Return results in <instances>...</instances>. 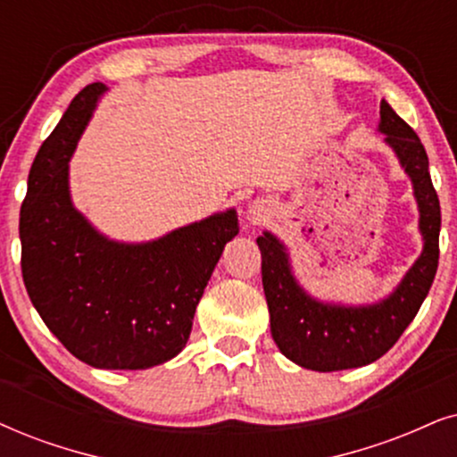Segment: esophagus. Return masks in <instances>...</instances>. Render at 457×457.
I'll use <instances>...</instances> for the list:
<instances>
[{
	"instance_id": "1",
	"label": "esophagus",
	"mask_w": 457,
	"mask_h": 457,
	"mask_svg": "<svg viewBox=\"0 0 457 457\" xmlns=\"http://www.w3.org/2000/svg\"><path fill=\"white\" fill-rule=\"evenodd\" d=\"M265 212H268V209L263 206V202L255 200L251 206H248L246 215H248V219H253V221H262V219L265 217Z\"/></svg>"
}]
</instances>
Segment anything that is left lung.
<instances>
[{"mask_svg": "<svg viewBox=\"0 0 457 457\" xmlns=\"http://www.w3.org/2000/svg\"><path fill=\"white\" fill-rule=\"evenodd\" d=\"M378 130L411 179L424 240L420 257L388 297L365 305L320 302L297 282L287 246L271 232L257 238L271 337L288 361L312 371L365 367L384 356L415 319L436 274L441 204L432 187L428 155L411 126L386 101L379 105Z\"/></svg>", "mask_w": 457, "mask_h": 457, "instance_id": "1", "label": "left lung"}]
</instances>
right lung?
Here are the masks:
<instances>
[{
    "instance_id": "right-lung-1",
    "label": "right lung",
    "mask_w": 457,
    "mask_h": 457,
    "mask_svg": "<svg viewBox=\"0 0 457 457\" xmlns=\"http://www.w3.org/2000/svg\"><path fill=\"white\" fill-rule=\"evenodd\" d=\"M107 86L79 92L39 147L21 206V268L31 303L75 358L96 369H149L186 348L234 209L149 242L107 238L73 206L69 160Z\"/></svg>"
}]
</instances>
